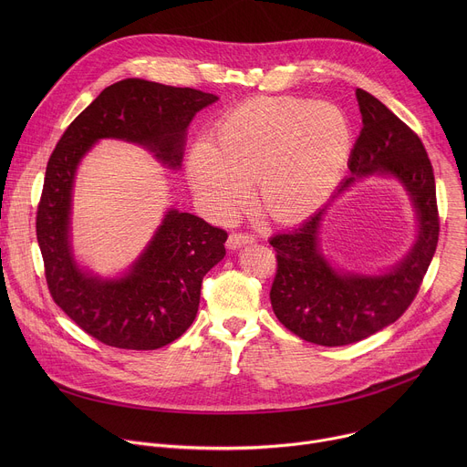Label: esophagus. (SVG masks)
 I'll return each mask as SVG.
<instances>
[{"label":"esophagus","mask_w":467,"mask_h":467,"mask_svg":"<svg viewBox=\"0 0 467 467\" xmlns=\"http://www.w3.org/2000/svg\"><path fill=\"white\" fill-rule=\"evenodd\" d=\"M254 242V236L253 234H247V233H231L229 238H227V247L229 249H238L242 245H247V244H253Z\"/></svg>","instance_id":"obj_1"}]
</instances>
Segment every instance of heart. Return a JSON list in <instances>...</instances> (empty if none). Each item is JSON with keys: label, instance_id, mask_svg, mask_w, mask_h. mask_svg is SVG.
Segmentation results:
<instances>
[{"label": "heart", "instance_id": "heart-1", "mask_svg": "<svg viewBox=\"0 0 467 467\" xmlns=\"http://www.w3.org/2000/svg\"><path fill=\"white\" fill-rule=\"evenodd\" d=\"M353 151V125L335 103L303 98H254L216 125L213 144H197L186 173L214 216L229 218L251 197L275 222L294 223L338 184Z\"/></svg>", "mask_w": 467, "mask_h": 467}]
</instances>
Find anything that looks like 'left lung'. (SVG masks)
Masks as SVG:
<instances>
[{
	"mask_svg": "<svg viewBox=\"0 0 467 467\" xmlns=\"http://www.w3.org/2000/svg\"><path fill=\"white\" fill-rule=\"evenodd\" d=\"M362 130L349 157L351 175L338 193L368 175L393 177L409 192L418 236L401 262L380 275L337 270L319 245L327 205L299 227L272 236L277 274L270 299L277 319L299 338L349 346L391 325L414 301L434 256L440 234L434 171L423 142L369 92L357 88Z\"/></svg>",
	"mask_w": 467,
	"mask_h": 467,
	"instance_id": "left-lung-1",
	"label": "left lung"
}]
</instances>
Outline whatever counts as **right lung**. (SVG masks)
<instances>
[{
  "label": "right lung",
  "instance_id": "add662e5",
  "mask_svg": "<svg viewBox=\"0 0 467 467\" xmlns=\"http://www.w3.org/2000/svg\"><path fill=\"white\" fill-rule=\"evenodd\" d=\"M214 94L146 79L107 87L64 130L53 150L36 213V240L53 301L87 335L118 349L151 351L192 325L203 277L225 256L227 233L203 218L170 209L155 236L116 279L79 268L72 249V192L81 159L101 139L148 148L181 168L186 129Z\"/></svg>",
  "mask_w": 467,
  "mask_h": 467
}]
</instances>
